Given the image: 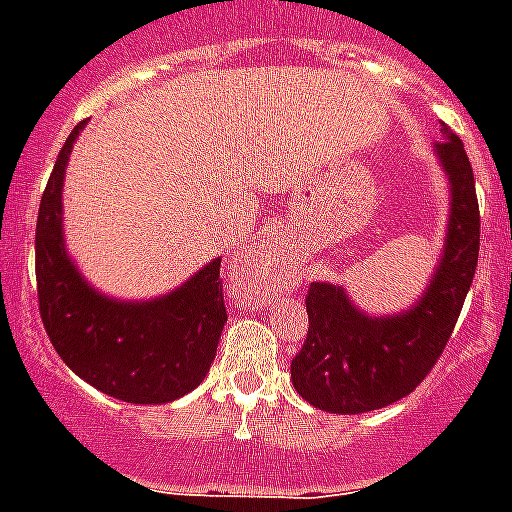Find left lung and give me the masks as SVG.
<instances>
[{
	"label": "left lung",
	"mask_w": 512,
	"mask_h": 512,
	"mask_svg": "<svg viewBox=\"0 0 512 512\" xmlns=\"http://www.w3.org/2000/svg\"><path fill=\"white\" fill-rule=\"evenodd\" d=\"M431 151L449 184L443 246L418 300L377 315L351 300L343 284L312 282L307 341L292 359L297 395L325 413L387 408L418 387L449 343L479 256V207L464 143L446 125Z\"/></svg>",
	"instance_id": "left-lung-1"
}]
</instances>
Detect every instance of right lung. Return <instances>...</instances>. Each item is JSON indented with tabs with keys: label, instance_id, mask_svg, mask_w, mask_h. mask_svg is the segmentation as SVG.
<instances>
[{
	"label": "right lung",
	"instance_id": "1",
	"mask_svg": "<svg viewBox=\"0 0 512 512\" xmlns=\"http://www.w3.org/2000/svg\"><path fill=\"white\" fill-rule=\"evenodd\" d=\"M87 120L63 143L43 192L35 230L40 318L76 377L133 405L189 395L210 372L225 315L220 256L166 295L122 300L94 287L66 248L63 179Z\"/></svg>",
	"mask_w": 512,
	"mask_h": 512
}]
</instances>
